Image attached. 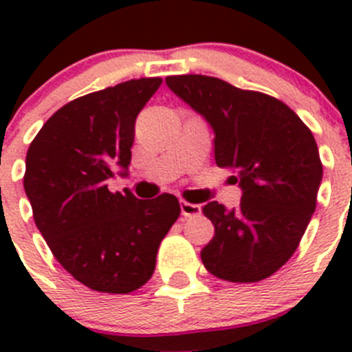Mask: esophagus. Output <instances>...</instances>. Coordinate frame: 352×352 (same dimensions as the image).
Listing matches in <instances>:
<instances>
[{
    "mask_svg": "<svg viewBox=\"0 0 352 352\" xmlns=\"http://www.w3.org/2000/svg\"><path fill=\"white\" fill-rule=\"evenodd\" d=\"M179 208H182L183 217H197V214H201V206H199V204L182 201V203H179Z\"/></svg>",
    "mask_w": 352,
    "mask_h": 352,
    "instance_id": "34e87169",
    "label": "esophagus"
}]
</instances>
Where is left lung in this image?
<instances>
[{
    "label": "left lung",
    "mask_w": 352,
    "mask_h": 352,
    "mask_svg": "<svg viewBox=\"0 0 352 352\" xmlns=\"http://www.w3.org/2000/svg\"><path fill=\"white\" fill-rule=\"evenodd\" d=\"M166 84L208 121L214 162L234 169L241 188L238 208H203L214 226L203 264L222 280L268 278L294 254L316 211L322 164L312 132L284 102L217 77L170 76Z\"/></svg>",
    "instance_id": "obj_1"
}]
</instances>
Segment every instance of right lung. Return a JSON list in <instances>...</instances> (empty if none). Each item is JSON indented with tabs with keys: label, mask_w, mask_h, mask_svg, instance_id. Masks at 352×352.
I'll return each instance as SVG.
<instances>
[{
	"label": "right lung",
	"mask_w": 352,
	"mask_h": 352,
	"mask_svg": "<svg viewBox=\"0 0 352 352\" xmlns=\"http://www.w3.org/2000/svg\"><path fill=\"white\" fill-rule=\"evenodd\" d=\"M162 79H133L56 111L26 155L24 190L58 263L93 291L126 294L151 278L158 245L179 217L178 199L113 194L129 174L135 118Z\"/></svg>",
	"instance_id": "1"
}]
</instances>
